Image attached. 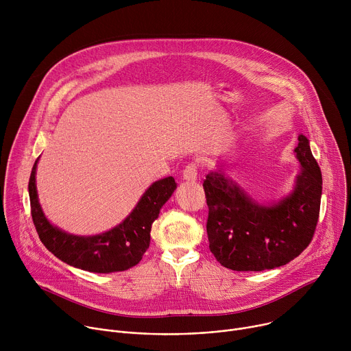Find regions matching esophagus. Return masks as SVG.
<instances>
[{
	"label": "esophagus",
	"mask_w": 351,
	"mask_h": 351,
	"mask_svg": "<svg viewBox=\"0 0 351 351\" xmlns=\"http://www.w3.org/2000/svg\"><path fill=\"white\" fill-rule=\"evenodd\" d=\"M197 171H198V164L197 162H190L183 169V179L187 180V182H195L197 180Z\"/></svg>",
	"instance_id": "34e87169"
}]
</instances>
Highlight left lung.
<instances>
[{
	"label": "left lung",
	"instance_id": "left-lung-1",
	"mask_svg": "<svg viewBox=\"0 0 351 351\" xmlns=\"http://www.w3.org/2000/svg\"><path fill=\"white\" fill-rule=\"evenodd\" d=\"M294 152L302 165L295 186L271 206L254 202L222 171L206 176L210 250L225 268L274 269L294 260L311 243L319 217L322 175L304 134L298 136Z\"/></svg>",
	"mask_w": 351,
	"mask_h": 351
}]
</instances>
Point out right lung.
<instances>
[{"label":"right lung","instance_id":"obj_1","mask_svg":"<svg viewBox=\"0 0 351 351\" xmlns=\"http://www.w3.org/2000/svg\"><path fill=\"white\" fill-rule=\"evenodd\" d=\"M37 162L38 158L29 179L30 208L38 237L49 252L68 265L97 274L126 271L140 263L149 245L152 225L176 189L172 176L149 186L134 210L114 229L95 236H76L51 225L45 218L36 189Z\"/></svg>","mask_w":351,"mask_h":351}]
</instances>
